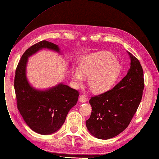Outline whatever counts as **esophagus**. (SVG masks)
Here are the masks:
<instances>
[{
  "mask_svg": "<svg viewBox=\"0 0 159 159\" xmlns=\"http://www.w3.org/2000/svg\"><path fill=\"white\" fill-rule=\"evenodd\" d=\"M79 101L82 103H84V102H86V97L84 95H80L79 96Z\"/></svg>",
  "mask_w": 159,
  "mask_h": 159,
  "instance_id": "1",
  "label": "esophagus"
}]
</instances>
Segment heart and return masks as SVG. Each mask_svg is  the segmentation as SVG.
<instances>
[{"instance_id": "b5f03b06", "label": "heart", "mask_w": 159, "mask_h": 159, "mask_svg": "<svg viewBox=\"0 0 159 159\" xmlns=\"http://www.w3.org/2000/svg\"><path fill=\"white\" fill-rule=\"evenodd\" d=\"M121 73V66L110 52L90 54L84 58L78 69L72 71L75 83L80 84L84 77H89L90 89L96 93H104L114 86Z\"/></svg>"}]
</instances>
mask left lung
<instances>
[{"mask_svg":"<svg viewBox=\"0 0 159 159\" xmlns=\"http://www.w3.org/2000/svg\"><path fill=\"white\" fill-rule=\"evenodd\" d=\"M130 68L113 89L92 97L90 118L86 125L90 134L100 139L119 135L129 125L139 106L144 89L143 70L139 60L127 52Z\"/></svg>","mask_w":159,"mask_h":159,"instance_id":"8db88e82","label":"left lung"}]
</instances>
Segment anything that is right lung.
Wrapping results in <instances>:
<instances>
[{"mask_svg": "<svg viewBox=\"0 0 159 159\" xmlns=\"http://www.w3.org/2000/svg\"><path fill=\"white\" fill-rule=\"evenodd\" d=\"M43 49L61 54L57 45L45 40L28 48L17 66L14 90L18 109L25 124L37 134L50 135L63 125L69 110L77 102L79 94L62 83L45 90L35 89L30 84L26 75L28 58Z\"/></svg>", "mask_w": 159, "mask_h": 159, "instance_id": "obj_1", "label": "right lung"}]
</instances>
